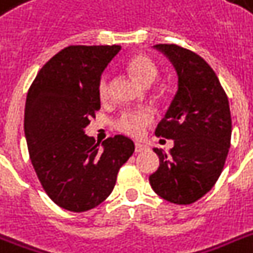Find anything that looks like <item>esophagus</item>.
Instances as JSON below:
<instances>
[{"label": "esophagus", "mask_w": 253, "mask_h": 253, "mask_svg": "<svg viewBox=\"0 0 253 253\" xmlns=\"http://www.w3.org/2000/svg\"><path fill=\"white\" fill-rule=\"evenodd\" d=\"M148 150V147L146 144H143V143H135V152L139 154V152H143V151Z\"/></svg>", "instance_id": "1"}]
</instances>
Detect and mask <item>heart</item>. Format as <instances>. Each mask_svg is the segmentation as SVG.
I'll return each instance as SVG.
<instances>
[{
    "mask_svg": "<svg viewBox=\"0 0 253 253\" xmlns=\"http://www.w3.org/2000/svg\"><path fill=\"white\" fill-rule=\"evenodd\" d=\"M128 72L144 86H151L159 77V68L151 57L143 53H136L128 59L126 64ZM98 97L101 101H107L110 95V81L109 75L102 73L97 85ZM155 115L150 109H128L122 111L119 115L115 127L123 134L130 135L134 138H140L147 126L154 122Z\"/></svg>",
    "mask_w": 253,
    "mask_h": 253,
    "instance_id": "b5f03b06",
    "label": "heart"
}]
</instances>
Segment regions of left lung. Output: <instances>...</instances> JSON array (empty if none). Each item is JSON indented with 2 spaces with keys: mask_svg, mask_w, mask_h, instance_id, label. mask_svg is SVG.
Segmentation results:
<instances>
[{
  "mask_svg": "<svg viewBox=\"0 0 253 253\" xmlns=\"http://www.w3.org/2000/svg\"><path fill=\"white\" fill-rule=\"evenodd\" d=\"M176 69L178 89L156 136L173 139L169 154L154 148L160 159L150 176L154 192L176 205H190L215 185L231 143V113L215 72L190 49L156 44Z\"/></svg>",
  "mask_w": 253,
  "mask_h": 253,
  "instance_id": "obj_1",
  "label": "left lung"
}]
</instances>
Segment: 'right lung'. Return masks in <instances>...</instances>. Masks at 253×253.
<instances>
[{
	"label": "right lung",
	"instance_id": "right-lung-1",
	"mask_svg": "<svg viewBox=\"0 0 253 253\" xmlns=\"http://www.w3.org/2000/svg\"><path fill=\"white\" fill-rule=\"evenodd\" d=\"M121 45H69L38 72L25 107L30 159L51 200L69 211L98 206L114 189L134 142L115 135L95 143L84 128L101 109L97 85Z\"/></svg>",
	"mask_w": 253,
	"mask_h": 253
}]
</instances>
